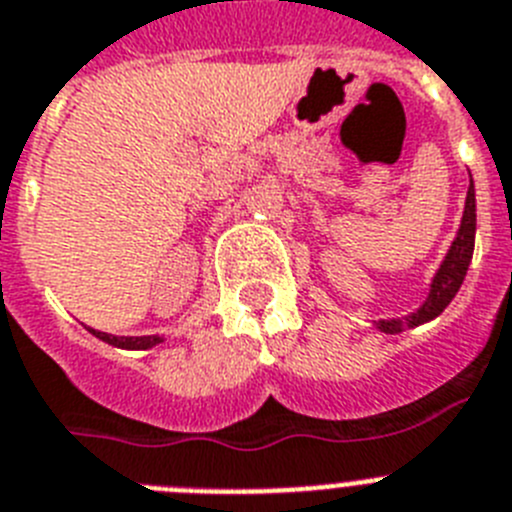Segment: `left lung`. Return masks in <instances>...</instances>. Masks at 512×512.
Segmentation results:
<instances>
[{
    "label": "left lung",
    "mask_w": 512,
    "mask_h": 512,
    "mask_svg": "<svg viewBox=\"0 0 512 512\" xmlns=\"http://www.w3.org/2000/svg\"><path fill=\"white\" fill-rule=\"evenodd\" d=\"M474 237H477V198H474V180H471L469 190H466L464 216H461L459 231H456L443 262L435 270L425 301L415 311H410L407 317L379 319V322H373V327L379 332H386V335H397V332L412 330V327H420V324L438 317L451 304L453 296L459 293L461 283H464L466 270L471 265V255H474Z\"/></svg>",
    "instance_id": "obj_1"
}]
</instances>
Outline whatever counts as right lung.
Masks as SVG:
<instances>
[{"mask_svg": "<svg viewBox=\"0 0 512 512\" xmlns=\"http://www.w3.org/2000/svg\"><path fill=\"white\" fill-rule=\"evenodd\" d=\"M90 332L97 337V340L108 342V345H113V348H123V350H149V348H154V345H159V342H164V337H159V335L118 337V335H108V332L92 330V327H90Z\"/></svg>", "mask_w": 512, "mask_h": 512, "instance_id": "right-lung-1", "label": "right lung"}]
</instances>
